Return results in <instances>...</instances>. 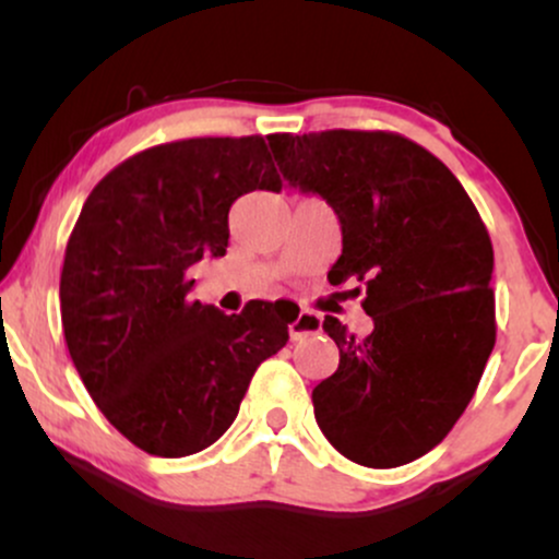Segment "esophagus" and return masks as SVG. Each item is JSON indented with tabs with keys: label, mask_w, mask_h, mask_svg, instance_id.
Listing matches in <instances>:
<instances>
[{
	"label": "esophagus",
	"mask_w": 559,
	"mask_h": 559,
	"mask_svg": "<svg viewBox=\"0 0 559 559\" xmlns=\"http://www.w3.org/2000/svg\"><path fill=\"white\" fill-rule=\"evenodd\" d=\"M323 331V320H320V316H316V312H307L301 310L297 318L288 323V336L297 342V338L301 336H310V333H320Z\"/></svg>",
	"instance_id": "obj_1"
}]
</instances>
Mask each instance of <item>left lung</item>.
Segmentation results:
<instances>
[{
    "instance_id": "left-lung-1",
    "label": "left lung",
    "mask_w": 559,
    "mask_h": 559,
    "mask_svg": "<svg viewBox=\"0 0 559 559\" xmlns=\"http://www.w3.org/2000/svg\"><path fill=\"white\" fill-rule=\"evenodd\" d=\"M288 181L320 194L342 223L333 286L365 284L370 336L336 318V373L312 389L325 439L352 463L396 467L452 431L493 349V249L452 170L386 131L273 133Z\"/></svg>"
}]
</instances>
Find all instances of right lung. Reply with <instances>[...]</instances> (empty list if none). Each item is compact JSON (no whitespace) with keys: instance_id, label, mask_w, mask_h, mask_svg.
<instances>
[{"instance_id":"1","label":"right lung","mask_w":559,"mask_h":559,"mask_svg":"<svg viewBox=\"0 0 559 559\" xmlns=\"http://www.w3.org/2000/svg\"><path fill=\"white\" fill-rule=\"evenodd\" d=\"M254 189L281 191L262 136L170 141L107 173L70 234L68 352L102 415L157 457L215 444L297 318L281 301L226 316L189 297V267L226 254L230 204Z\"/></svg>"}]
</instances>
